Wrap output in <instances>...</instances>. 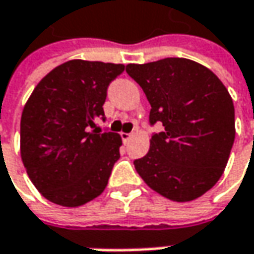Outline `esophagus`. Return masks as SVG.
I'll list each match as a JSON object with an SVG mask.
<instances>
[{"label": "esophagus", "instance_id": "esophagus-1", "mask_svg": "<svg viewBox=\"0 0 254 254\" xmlns=\"http://www.w3.org/2000/svg\"><path fill=\"white\" fill-rule=\"evenodd\" d=\"M131 137H133V133H121V138L124 143H128Z\"/></svg>", "mask_w": 254, "mask_h": 254}]
</instances>
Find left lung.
Returning a JSON list of instances; mask_svg holds the SVG:
<instances>
[{
	"label": "left lung",
	"mask_w": 254,
	"mask_h": 254,
	"mask_svg": "<svg viewBox=\"0 0 254 254\" xmlns=\"http://www.w3.org/2000/svg\"><path fill=\"white\" fill-rule=\"evenodd\" d=\"M127 74L161 123L134 167L146 184L173 201H191L219 182L235 143V106L227 88L204 65L187 58L128 64Z\"/></svg>",
	"instance_id": "left-lung-1"
}]
</instances>
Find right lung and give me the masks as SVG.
<instances>
[{"mask_svg":"<svg viewBox=\"0 0 254 254\" xmlns=\"http://www.w3.org/2000/svg\"><path fill=\"white\" fill-rule=\"evenodd\" d=\"M123 64L71 60L37 84L21 116V159L43 196L78 207L100 196L120 159L121 137L95 128Z\"/></svg>","mask_w":254,"mask_h":254,"instance_id":"add662e5","label":"right lung"}]
</instances>
